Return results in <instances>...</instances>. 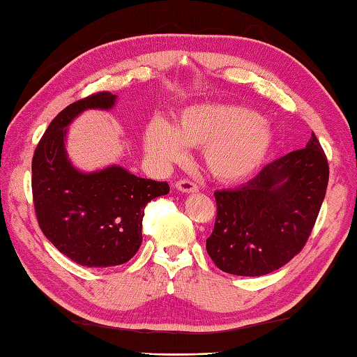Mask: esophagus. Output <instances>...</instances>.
Masks as SVG:
<instances>
[{
    "instance_id": "34e87169",
    "label": "esophagus",
    "mask_w": 357,
    "mask_h": 357,
    "mask_svg": "<svg viewBox=\"0 0 357 357\" xmlns=\"http://www.w3.org/2000/svg\"><path fill=\"white\" fill-rule=\"evenodd\" d=\"M174 187L178 188L179 192H184V193H196L198 192V185H196L193 181L190 179H179Z\"/></svg>"
}]
</instances>
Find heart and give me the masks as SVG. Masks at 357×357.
I'll return each instance as SVG.
<instances>
[{"label": "heart", "mask_w": 357, "mask_h": 357, "mask_svg": "<svg viewBox=\"0 0 357 357\" xmlns=\"http://www.w3.org/2000/svg\"><path fill=\"white\" fill-rule=\"evenodd\" d=\"M273 141L267 119L244 105L227 104L185 109L173 127L156 118L144 132V147L156 161H179L184 146L202 147L207 170L222 181H238L259 169Z\"/></svg>", "instance_id": "heart-1"}]
</instances>
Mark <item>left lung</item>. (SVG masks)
Returning a JSON list of instances; mask_svg holds the SVG:
<instances>
[{"mask_svg": "<svg viewBox=\"0 0 357 357\" xmlns=\"http://www.w3.org/2000/svg\"><path fill=\"white\" fill-rule=\"evenodd\" d=\"M328 161L316 135L267 164L248 183L215 192L216 221L207 253L218 268L264 276L304 248L328 185Z\"/></svg>", "mask_w": 357, "mask_h": 357, "instance_id": "obj_1", "label": "left lung"}]
</instances>
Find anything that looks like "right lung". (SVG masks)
<instances>
[{"mask_svg":"<svg viewBox=\"0 0 357 357\" xmlns=\"http://www.w3.org/2000/svg\"><path fill=\"white\" fill-rule=\"evenodd\" d=\"M116 95L93 93L59 112L36 146L32 195L40 229L59 252L84 267L130 261L142 242L147 204L169 184L138 178L119 165L82 173L67 159V126L87 109L109 110Z\"/></svg>","mask_w":357,"mask_h":357,"instance_id":"add662e5","label":"right lung"}]
</instances>
